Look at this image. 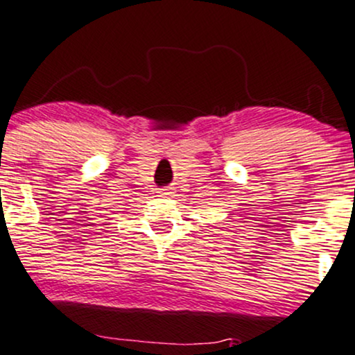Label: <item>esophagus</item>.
I'll return each mask as SVG.
<instances>
[{
    "mask_svg": "<svg viewBox=\"0 0 355 355\" xmlns=\"http://www.w3.org/2000/svg\"><path fill=\"white\" fill-rule=\"evenodd\" d=\"M160 193H162V195H170V193H172V191H170L168 189H164V190L160 191Z\"/></svg>",
    "mask_w": 355,
    "mask_h": 355,
    "instance_id": "esophagus-1",
    "label": "esophagus"
}]
</instances>
